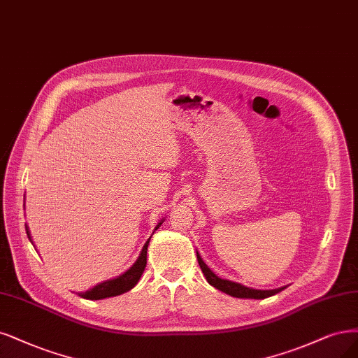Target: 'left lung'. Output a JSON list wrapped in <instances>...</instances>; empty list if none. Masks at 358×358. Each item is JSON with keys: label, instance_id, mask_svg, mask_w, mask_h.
Instances as JSON below:
<instances>
[{"label": "left lung", "instance_id": "left-lung-1", "mask_svg": "<svg viewBox=\"0 0 358 358\" xmlns=\"http://www.w3.org/2000/svg\"><path fill=\"white\" fill-rule=\"evenodd\" d=\"M196 259H199V265L203 271L206 280L208 281V285H212L213 287L219 289L220 292H224L227 294H231V296H234V298L265 299V298L273 296V294L286 289V287H280V289H273V290H257V289L245 287V286L240 285V282H234V281H229V280L219 278L215 273H212V269L204 264V261L201 259V256L199 255V252H196Z\"/></svg>", "mask_w": 358, "mask_h": 358}]
</instances>
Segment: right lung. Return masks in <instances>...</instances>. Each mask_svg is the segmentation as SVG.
Segmentation results:
<instances>
[{"label":"right lung","instance_id":"obj_1","mask_svg":"<svg viewBox=\"0 0 358 358\" xmlns=\"http://www.w3.org/2000/svg\"><path fill=\"white\" fill-rule=\"evenodd\" d=\"M163 224V220L159 222V224L155 227V229H158V227ZM27 234H28V238L31 240V234L29 229L27 227ZM151 240V238H150ZM150 240H148L143 245V249L138 257V261L134 262L124 274L118 275L117 278L113 280H106L103 282H99V285L94 286L93 289L87 290V292H83L78 293L81 298L84 299H92V301H99V299H105V298H113V296H118V294H122L129 292L130 289H133L134 286L138 285V281L142 275V273L145 271L146 266V252H148V244H150ZM32 243V240H31Z\"/></svg>","mask_w":358,"mask_h":358}]
</instances>
